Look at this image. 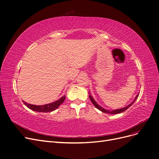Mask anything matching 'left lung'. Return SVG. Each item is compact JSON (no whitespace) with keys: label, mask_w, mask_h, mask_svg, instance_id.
Wrapping results in <instances>:
<instances>
[{"label":"left lung","mask_w":159,"mask_h":159,"mask_svg":"<svg viewBox=\"0 0 159 159\" xmlns=\"http://www.w3.org/2000/svg\"><path fill=\"white\" fill-rule=\"evenodd\" d=\"M138 95H137V96L136 97V98H135V99L134 100V101L132 102L130 104H129V106H127L126 107H123V108H122V109H119V110H113V111H108V110H105V109H104V108H102V107L101 106H100L96 102L94 101V100L93 99V98L91 96V95H89V98H90V100H91V101L92 102V103L93 104V105L97 107V108H98L99 110H100L101 111H102V112H104V113H110V114H117V113H121V112H123V111H125V110H127L129 107H130L132 104H133V103L134 102H135V100L137 99V98H138Z\"/></svg>","instance_id":"8db88e82"}]
</instances>
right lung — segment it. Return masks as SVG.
Masks as SVG:
<instances>
[{
	"label": "right lung",
	"instance_id": "right-lung-1",
	"mask_svg": "<svg viewBox=\"0 0 159 159\" xmlns=\"http://www.w3.org/2000/svg\"><path fill=\"white\" fill-rule=\"evenodd\" d=\"M65 99V96L62 97L60 99L58 100H57L53 103H50L48 104H45V105H42V106H35L33 104H29L26 102H25L24 101L23 103L27 107H29V109L36 111H39V112H50V111H53L55 110L57 108H58L59 106L64 102Z\"/></svg>",
	"mask_w": 159,
	"mask_h": 159
}]
</instances>
